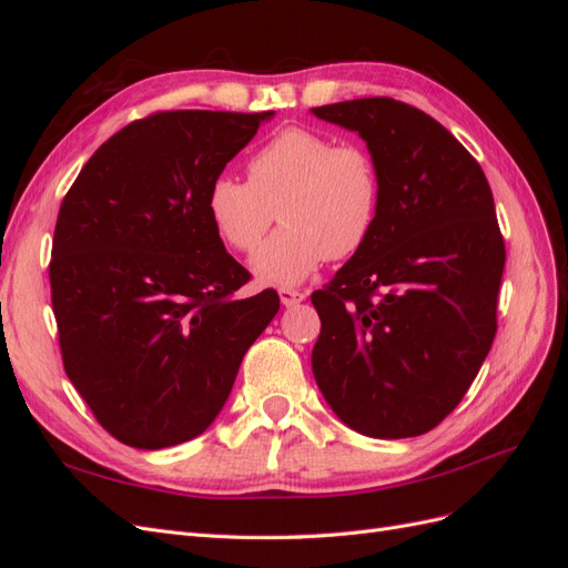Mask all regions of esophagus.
<instances>
[{
    "label": "esophagus",
    "mask_w": 568,
    "mask_h": 568,
    "mask_svg": "<svg viewBox=\"0 0 568 568\" xmlns=\"http://www.w3.org/2000/svg\"><path fill=\"white\" fill-rule=\"evenodd\" d=\"M280 298H282V305L294 307L301 301H305V294H303V291H298V288H280Z\"/></svg>",
    "instance_id": "34e87169"
}]
</instances>
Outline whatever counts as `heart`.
<instances>
[{
    "mask_svg": "<svg viewBox=\"0 0 568 568\" xmlns=\"http://www.w3.org/2000/svg\"><path fill=\"white\" fill-rule=\"evenodd\" d=\"M382 211V178L372 153L305 128H286L257 146L246 182L220 175L205 194L217 236L239 253H255L253 272L267 284H298L329 257L348 261L367 246Z\"/></svg>",
    "mask_w": 568,
    "mask_h": 568,
    "instance_id": "b5f03b06",
    "label": "heart"
}]
</instances>
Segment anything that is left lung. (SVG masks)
Segmentation results:
<instances>
[{
	"label": "left lung",
	"mask_w": 568,
	"mask_h": 568,
	"mask_svg": "<svg viewBox=\"0 0 568 568\" xmlns=\"http://www.w3.org/2000/svg\"><path fill=\"white\" fill-rule=\"evenodd\" d=\"M379 168L367 246L311 296L313 374L343 424L372 438L432 432L459 405L497 332L505 239L484 170L424 111L390 97L317 106Z\"/></svg>",
	"instance_id": "1"
}]
</instances>
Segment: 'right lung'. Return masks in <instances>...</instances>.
Listing matches in <instances>:
<instances>
[{"instance_id": "add662e5", "label": "right lung", "mask_w": 568, "mask_h": 568, "mask_svg": "<svg viewBox=\"0 0 568 568\" xmlns=\"http://www.w3.org/2000/svg\"><path fill=\"white\" fill-rule=\"evenodd\" d=\"M272 111H159L101 144L61 201L49 284L63 369L120 443L161 450L213 424L277 291L239 298L205 194Z\"/></svg>"}]
</instances>
